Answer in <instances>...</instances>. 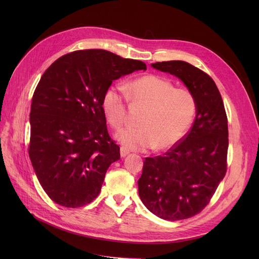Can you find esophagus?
<instances>
[{
    "mask_svg": "<svg viewBox=\"0 0 259 259\" xmlns=\"http://www.w3.org/2000/svg\"><path fill=\"white\" fill-rule=\"evenodd\" d=\"M120 153H121V156H122V158H124V156H126L127 154H130V150H128V149L125 148V147H121V149H120Z\"/></svg>",
    "mask_w": 259,
    "mask_h": 259,
    "instance_id": "obj_1",
    "label": "esophagus"
}]
</instances>
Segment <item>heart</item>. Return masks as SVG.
I'll return each instance as SVG.
<instances>
[{
    "instance_id": "obj_1",
    "label": "heart",
    "mask_w": 259,
    "mask_h": 259,
    "mask_svg": "<svg viewBox=\"0 0 259 259\" xmlns=\"http://www.w3.org/2000/svg\"><path fill=\"white\" fill-rule=\"evenodd\" d=\"M130 98L146 107L140 124L116 133V139L128 149L145 151L173 148L182 140L193 122L197 100L187 89L175 88L168 79L156 74L137 77L121 86L109 88L103 98L108 122L119 128L126 121Z\"/></svg>"
}]
</instances>
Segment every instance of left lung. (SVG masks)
Instances as JSON below:
<instances>
[{"label":"left lung","instance_id":"8db88e82","mask_svg":"<svg viewBox=\"0 0 259 259\" xmlns=\"http://www.w3.org/2000/svg\"><path fill=\"white\" fill-rule=\"evenodd\" d=\"M151 66L177 76L197 100L189 133L163 155L146 158L138 180L139 197L151 213L182 221L208 204L226 175L228 120L221 93L204 71L182 60Z\"/></svg>","mask_w":259,"mask_h":259}]
</instances>
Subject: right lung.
I'll return each mask as SVG.
<instances>
[{
  "label": "right lung",
  "instance_id": "add662e5",
  "mask_svg": "<svg viewBox=\"0 0 259 259\" xmlns=\"http://www.w3.org/2000/svg\"><path fill=\"white\" fill-rule=\"evenodd\" d=\"M146 69L143 61L105 50L69 53L46 69L31 104L29 156L55 203L75 208L97 198L108 167L120 159L104 95L113 80Z\"/></svg>",
  "mask_w": 259,
  "mask_h": 259
}]
</instances>
